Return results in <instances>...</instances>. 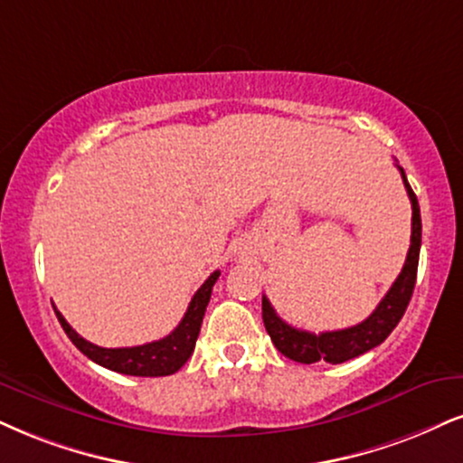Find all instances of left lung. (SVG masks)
<instances>
[{
	"instance_id": "8db88e82",
	"label": "left lung",
	"mask_w": 463,
	"mask_h": 463,
	"mask_svg": "<svg viewBox=\"0 0 463 463\" xmlns=\"http://www.w3.org/2000/svg\"><path fill=\"white\" fill-rule=\"evenodd\" d=\"M402 171L403 186H406L410 202H412V238H410V249L406 264H403L402 272L391 285L384 298L375 307V311L364 319V322L356 324V326L344 328V330H328V333H307V330L294 328L285 324L277 311L272 309L270 300L261 298V317H264V326L270 335L272 344L283 356L292 358L296 363L311 364V363H330L339 364L350 361V358L361 356V354L373 350L380 345L392 333L397 326L399 319L408 309V302L412 298L414 283H416V270H419V253H420V208L419 199H416L414 191L408 184L406 171L397 165Z\"/></svg>"
}]
</instances>
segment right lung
<instances>
[{"label": "right lung", "mask_w": 463, "mask_h": 463, "mask_svg": "<svg viewBox=\"0 0 463 463\" xmlns=\"http://www.w3.org/2000/svg\"><path fill=\"white\" fill-rule=\"evenodd\" d=\"M221 272L214 270L213 275L205 279V283L197 289L188 309L182 317V322L175 326L167 336L163 339L152 341V344L135 345V347H100L85 341L77 330H72L71 324L66 322L64 316L55 309V316L60 319L61 328L68 335V339L81 350L90 361L99 363L100 367H107L111 371L124 375H139V378H161V375L175 373L188 358H191L193 350H195V341L199 336V328H202L205 307L210 302V294L219 279Z\"/></svg>", "instance_id": "1"}]
</instances>
